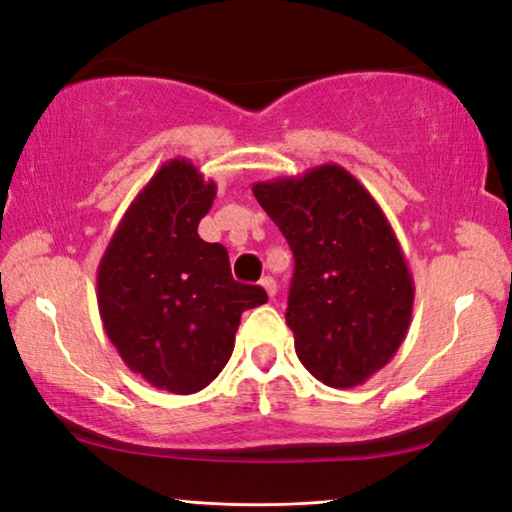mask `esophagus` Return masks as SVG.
<instances>
[{
	"label": "esophagus",
	"instance_id": "34e87169",
	"mask_svg": "<svg viewBox=\"0 0 512 512\" xmlns=\"http://www.w3.org/2000/svg\"><path fill=\"white\" fill-rule=\"evenodd\" d=\"M261 286H263L265 293H268L270 298H275V296H277V282H275V279H272L270 275L261 279Z\"/></svg>",
	"mask_w": 512,
	"mask_h": 512
}]
</instances>
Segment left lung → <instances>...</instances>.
<instances>
[{
	"instance_id": "8db88e82",
	"label": "left lung",
	"mask_w": 512,
	"mask_h": 512,
	"mask_svg": "<svg viewBox=\"0 0 512 512\" xmlns=\"http://www.w3.org/2000/svg\"><path fill=\"white\" fill-rule=\"evenodd\" d=\"M296 261L286 324L319 382L359 387L410 328L415 282L394 228L354 174L326 163L251 186Z\"/></svg>"
}]
</instances>
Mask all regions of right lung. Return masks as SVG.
<instances>
[{
  "instance_id": "add662e5",
  "label": "right lung",
  "mask_w": 512,
  "mask_h": 512,
  "mask_svg": "<svg viewBox=\"0 0 512 512\" xmlns=\"http://www.w3.org/2000/svg\"><path fill=\"white\" fill-rule=\"evenodd\" d=\"M216 184L167 160L130 202L97 268L107 338L132 373L170 394L205 389L226 366L244 310L268 300L235 282L228 251L198 235Z\"/></svg>"
}]
</instances>
